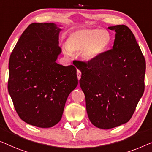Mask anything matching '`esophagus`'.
<instances>
[{
  "mask_svg": "<svg viewBox=\"0 0 152 152\" xmlns=\"http://www.w3.org/2000/svg\"><path fill=\"white\" fill-rule=\"evenodd\" d=\"M80 76H81V72L80 70L77 69V78H78V80H80Z\"/></svg>",
  "mask_w": 152,
  "mask_h": 152,
  "instance_id": "34e87169",
  "label": "esophagus"
}]
</instances>
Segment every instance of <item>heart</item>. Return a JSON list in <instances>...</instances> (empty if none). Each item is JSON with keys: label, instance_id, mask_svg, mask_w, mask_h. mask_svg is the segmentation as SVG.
I'll list each match as a JSON object with an SVG mask.
<instances>
[{"label": "heart", "instance_id": "heart-1", "mask_svg": "<svg viewBox=\"0 0 152 152\" xmlns=\"http://www.w3.org/2000/svg\"><path fill=\"white\" fill-rule=\"evenodd\" d=\"M112 36L104 29H78L69 34L64 54L72 56L73 53L82 51V56L87 61H94L110 48Z\"/></svg>", "mask_w": 152, "mask_h": 152}]
</instances>
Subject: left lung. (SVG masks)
I'll return each mask as SVG.
<instances>
[{
    "mask_svg": "<svg viewBox=\"0 0 152 152\" xmlns=\"http://www.w3.org/2000/svg\"><path fill=\"white\" fill-rule=\"evenodd\" d=\"M116 32L112 50L94 61L81 62L79 80L89 121L109 129L127 123L145 89V60L135 36L124 25L108 27Z\"/></svg>",
    "mask_w": 152,
    "mask_h": 152,
    "instance_id": "obj_1",
    "label": "left lung"
}]
</instances>
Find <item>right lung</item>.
I'll use <instances>...</instances> for the list:
<instances>
[{"mask_svg": "<svg viewBox=\"0 0 152 152\" xmlns=\"http://www.w3.org/2000/svg\"><path fill=\"white\" fill-rule=\"evenodd\" d=\"M60 26L31 23L10 58L8 91L15 110L23 121L38 127L61 121L68 96L78 85L76 67L56 62L62 52Z\"/></svg>", "mask_w": 152, "mask_h": 152, "instance_id": "1", "label": "right lung"}]
</instances>
